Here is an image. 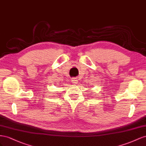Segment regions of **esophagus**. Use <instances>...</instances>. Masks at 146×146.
Here are the masks:
<instances>
[{
	"mask_svg": "<svg viewBox=\"0 0 146 146\" xmlns=\"http://www.w3.org/2000/svg\"><path fill=\"white\" fill-rule=\"evenodd\" d=\"M78 80H76V79H74V80H72V82L73 83V84H76L77 83H78Z\"/></svg>",
	"mask_w": 146,
	"mask_h": 146,
	"instance_id": "1",
	"label": "esophagus"
}]
</instances>
